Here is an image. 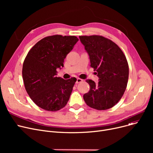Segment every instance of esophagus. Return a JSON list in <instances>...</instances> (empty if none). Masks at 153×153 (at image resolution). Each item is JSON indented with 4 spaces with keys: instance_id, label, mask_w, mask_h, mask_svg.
<instances>
[{
    "instance_id": "esophagus-1",
    "label": "esophagus",
    "mask_w": 153,
    "mask_h": 153,
    "mask_svg": "<svg viewBox=\"0 0 153 153\" xmlns=\"http://www.w3.org/2000/svg\"><path fill=\"white\" fill-rule=\"evenodd\" d=\"M82 81H83L82 79H80V78H77V81H76V83H77V84H79V83H80V82H82Z\"/></svg>"
}]
</instances>
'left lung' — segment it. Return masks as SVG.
Segmentation results:
<instances>
[{
  "instance_id": "8db88e82",
  "label": "left lung",
  "mask_w": 153,
  "mask_h": 153,
  "mask_svg": "<svg viewBox=\"0 0 153 153\" xmlns=\"http://www.w3.org/2000/svg\"><path fill=\"white\" fill-rule=\"evenodd\" d=\"M79 39L99 77L97 84L86 80L90 91L84 95V100L88 106L99 110L113 107L128 83L129 68L125 56L117 45L102 36H80Z\"/></svg>"
}]
</instances>
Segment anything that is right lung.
I'll use <instances>...</instances> for the list:
<instances>
[{
  "instance_id": "add662e5",
  "label": "right lung",
  "mask_w": 153,
  "mask_h": 153,
  "mask_svg": "<svg viewBox=\"0 0 153 153\" xmlns=\"http://www.w3.org/2000/svg\"><path fill=\"white\" fill-rule=\"evenodd\" d=\"M79 39L75 36L53 35L36 43L24 61L22 77L25 89L35 104L48 111H57L65 106L76 78L58 77L57 69Z\"/></svg>"
}]
</instances>
